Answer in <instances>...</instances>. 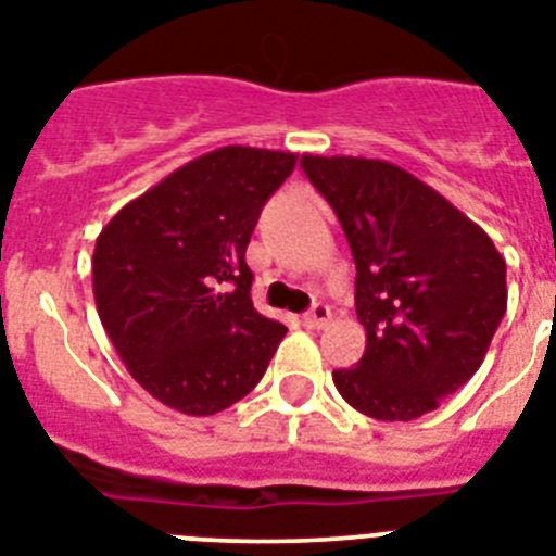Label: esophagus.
Masks as SVG:
<instances>
[{
  "instance_id": "1",
  "label": "esophagus",
  "mask_w": 556,
  "mask_h": 556,
  "mask_svg": "<svg viewBox=\"0 0 556 556\" xmlns=\"http://www.w3.org/2000/svg\"><path fill=\"white\" fill-rule=\"evenodd\" d=\"M329 320L331 309L326 303H315V306L303 315V326H306V329H324V326H329Z\"/></svg>"
}]
</instances>
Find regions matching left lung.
Instances as JSON below:
<instances>
[{"label": "left lung", "instance_id": "left-lung-1", "mask_svg": "<svg viewBox=\"0 0 556 556\" xmlns=\"http://www.w3.org/2000/svg\"><path fill=\"white\" fill-rule=\"evenodd\" d=\"M357 264L354 306L365 351L337 368L354 410L379 421L430 414L481 368L506 312V261L430 185L365 156L303 154Z\"/></svg>", "mask_w": 556, "mask_h": 556}]
</instances>
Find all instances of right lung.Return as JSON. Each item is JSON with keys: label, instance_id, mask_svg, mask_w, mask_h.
<instances>
[{"label": "right lung", "instance_id": "right-lung-1", "mask_svg": "<svg viewBox=\"0 0 556 556\" xmlns=\"http://www.w3.org/2000/svg\"><path fill=\"white\" fill-rule=\"evenodd\" d=\"M289 151H207L112 216L92 289L109 340L163 405L213 416L258 386L287 326L258 315L244 253Z\"/></svg>", "mask_w": 556, "mask_h": 556}]
</instances>
